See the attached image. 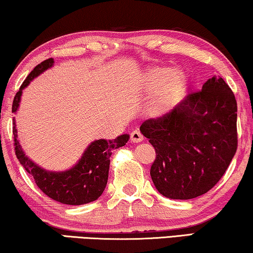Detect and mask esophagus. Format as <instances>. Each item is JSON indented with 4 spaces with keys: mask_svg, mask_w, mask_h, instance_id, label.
<instances>
[{
    "mask_svg": "<svg viewBox=\"0 0 253 253\" xmlns=\"http://www.w3.org/2000/svg\"><path fill=\"white\" fill-rule=\"evenodd\" d=\"M130 139H131V141H132V142H140V141L144 140V135L139 132V131L134 130V131H132V132H131Z\"/></svg>",
    "mask_w": 253,
    "mask_h": 253,
    "instance_id": "1",
    "label": "esophagus"
}]
</instances>
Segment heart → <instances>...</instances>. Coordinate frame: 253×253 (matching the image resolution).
I'll return each mask as SVG.
<instances>
[{"label": "heart", "mask_w": 253, "mask_h": 253, "mask_svg": "<svg viewBox=\"0 0 253 253\" xmlns=\"http://www.w3.org/2000/svg\"><path fill=\"white\" fill-rule=\"evenodd\" d=\"M142 83L147 89L157 91L149 104V114L155 118L169 114L184 96L187 87V74L182 69L155 66L142 74Z\"/></svg>", "instance_id": "b5f03b06"}]
</instances>
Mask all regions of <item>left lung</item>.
Returning a JSON list of instances; mask_svg holds the SVG:
<instances>
[{"mask_svg": "<svg viewBox=\"0 0 253 253\" xmlns=\"http://www.w3.org/2000/svg\"><path fill=\"white\" fill-rule=\"evenodd\" d=\"M237 104L220 76L189 93L169 114L141 124L155 148L151 177L156 189L172 200H190L209 192L237 149Z\"/></svg>", "mask_w": 253, "mask_h": 253, "instance_id": "obj_1", "label": "left lung"}]
</instances>
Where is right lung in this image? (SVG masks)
<instances>
[{
  "mask_svg": "<svg viewBox=\"0 0 253 253\" xmlns=\"http://www.w3.org/2000/svg\"><path fill=\"white\" fill-rule=\"evenodd\" d=\"M52 58L42 61L29 73L26 80L21 84L20 89L16 93L12 104V113L19 108L21 94L25 87L42 74L46 69L53 66ZM13 135L14 149L17 159L29 174L33 175L38 187L57 202L69 206H81L98 200L106 188L108 179V170L112 152L124 146L129 140V134L119 135L113 140L99 139L87 146L82 154L81 159L71 169L65 171H49L41 168L27 157L17 139L16 121L13 118Z\"/></svg>",
  "mask_w": 253,
  "mask_h": 253,
  "instance_id": "right-lung-1",
  "label": "right lung"
}]
</instances>
